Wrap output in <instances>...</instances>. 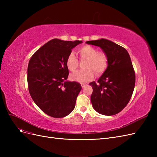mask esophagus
<instances>
[{
  "mask_svg": "<svg viewBox=\"0 0 157 157\" xmlns=\"http://www.w3.org/2000/svg\"><path fill=\"white\" fill-rule=\"evenodd\" d=\"M86 86V84H85V83H81V86H82V88H84Z\"/></svg>",
  "mask_w": 157,
  "mask_h": 157,
  "instance_id": "esophagus-1",
  "label": "esophagus"
}]
</instances>
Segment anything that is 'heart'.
Wrapping results in <instances>:
<instances>
[{"label":"heart","mask_w":157,"mask_h":157,"mask_svg":"<svg viewBox=\"0 0 157 157\" xmlns=\"http://www.w3.org/2000/svg\"><path fill=\"white\" fill-rule=\"evenodd\" d=\"M80 60H85L83 67L86 69L70 75L71 80L78 82H86L92 80L94 71L99 75L105 71L108 66L109 59L104 52L98 51L94 46L84 45L77 50ZM66 67L71 72H75L78 67V61L73 53H70L65 60Z\"/></svg>","instance_id":"obj_1"}]
</instances>
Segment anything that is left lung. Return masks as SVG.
Returning a JSON list of instances; mask_svg holds the SVG:
<instances>
[{
    "label": "left lung",
    "instance_id": "left-lung-1",
    "mask_svg": "<svg viewBox=\"0 0 157 157\" xmlns=\"http://www.w3.org/2000/svg\"><path fill=\"white\" fill-rule=\"evenodd\" d=\"M86 44L98 46L107 55L108 66L93 88L91 102L99 114L111 116L121 112L129 102L134 91L136 76L127 50L111 40L101 39Z\"/></svg>",
    "mask_w": 157,
    "mask_h": 157
}]
</instances>
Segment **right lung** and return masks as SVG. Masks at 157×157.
Listing matches in <instances>:
<instances>
[{"label":"right lung","mask_w":157,"mask_h":157,"mask_svg":"<svg viewBox=\"0 0 157 157\" xmlns=\"http://www.w3.org/2000/svg\"><path fill=\"white\" fill-rule=\"evenodd\" d=\"M81 40L52 39L37 50L29 60L27 83L33 100L41 110L54 118L66 117L73 111L82 89L77 82L67 81L65 60Z\"/></svg>","instance_id":"obj_1"}]
</instances>
